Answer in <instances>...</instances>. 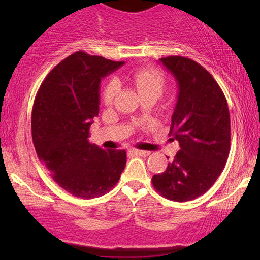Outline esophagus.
Returning <instances> with one entry per match:
<instances>
[{"label": "esophagus", "mask_w": 260, "mask_h": 260, "mask_svg": "<svg viewBox=\"0 0 260 260\" xmlns=\"http://www.w3.org/2000/svg\"><path fill=\"white\" fill-rule=\"evenodd\" d=\"M130 152H131V154H134V155H138V156H148L149 154H150V151L138 150V149H131Z\"/></svg>", "instance_id": "1"}]
</instances>
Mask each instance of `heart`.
I'll use <instances>...</instances> for the list:
<instances>
[{
    "label": "heart",
    "instance_id": "1",
    "mask_svg": "<svg viewBox=\"0 0 260 260\" xmlns=\"http://www.w3.org/2000/svg\"><path fill=\"white\" fill-rule=\"evenodd\" d=\"M131 79L136 85L141 93H156L161 95L166 90L167 79L161 71L154 67H143L131 73ZM119 91V81L111 78L103 88V102L104 104H111Z\"/></svg>",
    "mask_w": 260,
    "mask_h": 260
}]
</instances>
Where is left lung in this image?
I'll use <instances>...</instances> for the list:
<instances>
[{"instance_id":"1","label":"left lung","mask_w":260,"mask_h":260,"mask_svg":"<svg viewBox=\"0 0 260 260\" xmlns=\"http://www.w3.org/2000/svg\"><path fill=\"white\" fill-rule=\"evenodd\" d=\"M161 61L175 77L179 97L170 134L180 150L152 186L172 201H190L205 194L225 168L231 147V120L225 94L212 74L180 55Z\"/></svg>"}]
</instances>
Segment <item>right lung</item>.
Wrapping results in <instances>:
<instances>
[{"instance_id": "right-lung-1", "label": "right lung", "mask_w": 260, "mask_h": 260, "mask_svg": "<svg viewBox=\"0 0 260 260\" xmlns=\"http://www.w3.org/2000/svg\"><path fill=\"white\" fill-rule=\"evenodd\" d=\"M123 63L78 51L47 74L35 97V151L52 179L73 197H102L125 168V150H104L87 140L99 111V83Z\"/></svg>"}]
</instances>
